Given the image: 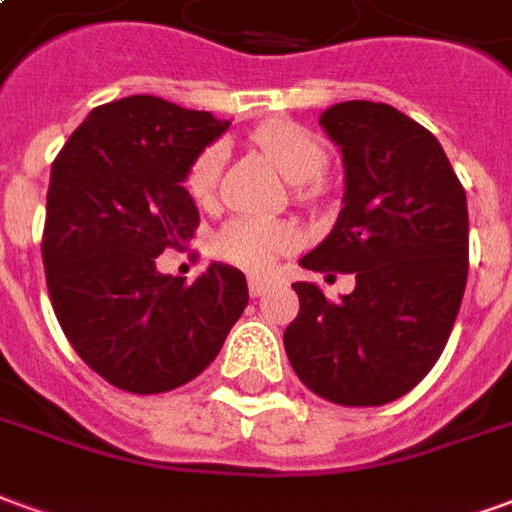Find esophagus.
Here are the masks:
<instances>
[{
    "label": "esophagus",
    "mask_w": 512,
    "mask_h": 512,
    "mask_svg": "<svg viewBox=\"0 0 512 512\" xmlns=\"http://www.w3.org/2000/svg\"><path fill=\"white\" fill-rule=\"evenodd\" d=\"M268 288H271V285H268V279L249 277V293H252V296H263Z\"/></svg>",
    "instance_id": "esophagus-1"
}]
</instances>
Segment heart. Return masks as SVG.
<instances>
[{
    "instance_id": "obj_1",
    "label": "heart",
    "mask_w": 512,
    "mask_h": 512,
    "mask_svg": "<svg viewBox=\"0 0 512 512\" xmlns=\"http://www.w3.org/2000/svg\"><path fill=\"white\" fill-rule=\"evenodd\" d=\"M263 153H266L274 167L290 180V183H312L321 178L323 169L329 164V156L323 145L304 126L296 123H266L252 134ZM224 150L222 145H211L194 158L186 175V191L191 200L205 202L216 189V180L222 172ZM299 241L296 230L285 222H268V219H252V216H238L224 224L216 233L213 249L216 255L246 271L263 274L282 252L293 249Z\"/></svg>"
}]
</instances>
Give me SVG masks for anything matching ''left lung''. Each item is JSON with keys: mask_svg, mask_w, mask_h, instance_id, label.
Returning a JSON list of instances; mask_svg holds the SVG:
<instances>
[{"mask_svg": "<svg viewBox=\"0 0 512 512\" xmlns=\"http://www.w3.org/2000/svg\"><path fill=\"white\" fill-rule=\"evenodd\" d=\"M343 153V211L301 257L354 274L329 301L296 282L285 351L301 384L340 406H384L428 376L450 340L469 274V211L439 139L389 104L345 101L321 115Z\"/></svg>", "mask_w": 512, "mask_h": 512, "instance_id": "1", "label": "left lung"}]
</instances>
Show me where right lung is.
Returning a JSON list of instances; mask_svg holds the SVG:
<instances>
[{
    "mask_svg": "<svg viewBox=\"0 0 512 512\" xmlns=\"http://www.w3.org/2000/svg\"><path fill=\"white\" fill-rule=\"evenodd\" d=\"M230 128L156 95L95 106L51 164L43 266L73 351L117 389L156 395L197 378L249 304L246 277L211 263L191 285L156 257L200 224L183 186Z\"/></svg>",
    "mask_w": 512,
    "mask_h": 512,
    "instance_id": "1",
    "label": "right lung"
}]
</instances>
